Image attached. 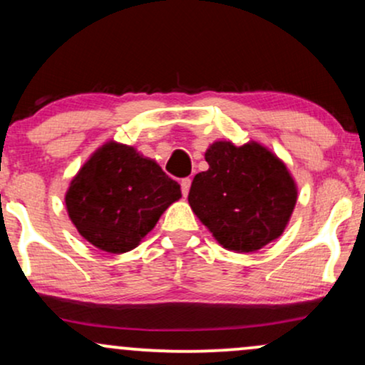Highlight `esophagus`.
<instances>
[{"label": "esophagus", "instance_id": "34e87169", "mask_svg": "<svg viewBox=\"0 0 365 365\" xmlns=\"http://www.w3.org/2000/svg\"><path fill=\"white\" fill-rule=\"evenodd\" d=\"M180 185H182V194H183V197H187V195H188V190H190L192 180H190V178H183Z\"/></svg>", "mask_w": 365, "mask_h": 365}]
</instances>
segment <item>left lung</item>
Instances as JSON below:
<instances>
[{"mask_svg":"<svg viewBox=\"0 0 365 365\" xmlns=\"http://www.w3.org/2000/svg\"><path fill=\"white\" fill-rule=\"evenodd\" d=\"M209 168L192 182L188 204L226 250L249 254L283 235L299 188L290 170L261 142L216 140Z\"/></svg>","mask_w":365,"mask_h":365,"instance_id":"8db88e82","label":"left lung"}]
</instances>
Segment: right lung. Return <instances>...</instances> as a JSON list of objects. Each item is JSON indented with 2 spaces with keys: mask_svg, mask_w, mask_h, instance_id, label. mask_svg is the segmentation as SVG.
<instances>
[{
  "mask_svg": "<svg viewBox=\"0 0 365 365\" xmlns=\"http://www.w3.org/2000/svg\"><path fill=\"white\" fill-rule=\"evenodd\" d=\"M182 190L154 159L132 145L108 140L70 182L65 206L77 232L96 249H135Z\"/></svg>",
  "mask_w": 365,
  "mask_h": 365,
  "instance_id": "right-lung-1",
  "label": "right lung"
}]
</instances>
